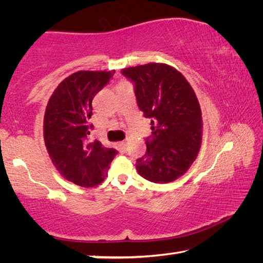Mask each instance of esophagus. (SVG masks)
<instances>
[{
	"label": "esophagus",
	"instance_id": "obj_1",
	"mask_svg": "<svg viewBox=\"0 0 263 263\" xmlns=\"http://www.w3.org/2000/svg\"><path fill=\"white\" fill-rule=\"evenodd\" d=\"M121 145H122V147H123V149H124V151H126V146H127V140H124V141H122V142H121Z\"/></svg>",
	"mask_w": 263,
	"mask_h": 263
}]
</instances>
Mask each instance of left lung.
<instances>
[{"mask_svg":"<svg viewBox=\"0 0 263 263\" xmlns=\"http://www.w3.org/2000/svg\"><path fill=\"white\" fill-rule=\"evenodd\" d=\"M135 86L138 108L151 119L146 153L137 159L140 176L168 183L188 171L202 142V112L189 82L175 68L147 64L122 69Z\"/></svg>","mask_w":263,"mask_h":263,"instance_id":"obj_1","label":"left lung"}]
</instances>
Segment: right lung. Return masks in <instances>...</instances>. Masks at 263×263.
<instances>
[{"label": "right lung", "mask_w": 263, "mask_h": 263, "mask_svg": "<svg viewBox=\"0 0 263 263\" xmlns=\"http://www.w3.org/2000/svg\"><path fill=\"white\" fill-rule=\"evenodd\" d=\"M115 70H81L66 78L53 91L44 117V140L58 172L73 183L95 186L104 181L115 155L99 140H89L92 100L110 82Z\"/></svg>", "instance_id": "right-lung-1"}]
</instances>
